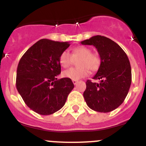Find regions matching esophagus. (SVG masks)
Instances as JSON below:
<instances>
[{"label":"esophagus","mask_w":146,"mask_h":146,"mask_svg":"<svg viewBox=\"0 0 146 146\" xmlns=\"http://www.w3.org/2000/svg\"><path fill=\"white\" fill-rule=\"evenodd\" d=\"M77 82H78V80H72V82H73V84L74 85L77 84Z\"/></svg>","instance_id":"34e87169"}]
</instances>
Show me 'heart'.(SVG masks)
I'll use <instances>...</instances> for the list:
<instances>
[{
	"label": "heart",
	"instance_id": "1",
	"mask_svg": "<svg viewBox=\"0 0 146 146\" xmlns=\"http://www.w3.org/2000/svg\"><path fill=\"white\" fill-rule=\"evenodd\" d=\"M78 68H71L63 72L62 75L71 80H79L88 75L89 70L96 71L101 64V58L96 52L86 46H79L72 50V54L65 50L59 57V63L64 68H68L74 64V60L79 59Z\"/></svg>",
	"mask_w": 146,
	"mask_h": 146
}]
</instances>
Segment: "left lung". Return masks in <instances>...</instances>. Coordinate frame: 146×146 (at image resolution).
Listing matches in <instances>:
<instances>
[{
  "label": "left lung",
  "mask_w": 146,
  "mask_h": 146,
  "mask_svg": "<svg viewBox=\"0 0 146 146\" xmlns=\"http://www.w3.org/2000/svg\"><path fill=\"white\" fill-rule=\"evenodd\" d=\"M96 47L101 58L98 72L93 79L99 83L86 82L83 96L88 106L100 113L113 111L121 105L128 94L131 82L129 60L123 49L110 38L94 36L81 42Z\"/></svg>",
  "instance_id": "obj_1"
}]
</instances>
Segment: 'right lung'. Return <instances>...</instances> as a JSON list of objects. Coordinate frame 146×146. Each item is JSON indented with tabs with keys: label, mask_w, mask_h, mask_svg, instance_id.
Here are the masks:
<instances>
[{
	"label": "right lung",
	"mask_w": 146,
	"mask_h": 146,
	"mask_svg": "<svg viewBox=\"0 0 146 146\" xmlns=\"http://www.w3.org/2000/svg\"><path fill=\"white\" fill-rule=\"evenodd\" d=\"M69 42L43 38L30 47L18 64L16 86L27 106L47 115L63 108L74 86L72 80H57L61 69L59 57Z\"/></svg>",
	"instance_id": "1"
}]
</instances>
